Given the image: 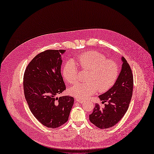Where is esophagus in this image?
Listing matches in <instances>:
<instances>
[{"label": "esophagus", "mask_w": 154, "mask_h": 154, "mask_svg": "<svg viewBox=\"0 0 154 154\" xmlns=\"http://www.w3.org/2000/svg\"><path fill=\"white\" fill-rule=\"evenodd\" d=\"M75 100L76 102H78V103H80V104H82L83 103H84V100H81V99H75Z\"/></svg>", "instance_id": "esophagus-1"}]
</instances>
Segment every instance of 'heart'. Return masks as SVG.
<instances>
[{"label":"heart","instance_id":"obj_1","mask_svg":"<svg viewBox=\"0 0 154 154\" xmlns=\"http://www.w3.org/2000/svg\"><path fill=\"white\" fill-rule=\"evenodd\" d=\"M77 62L82 69L90 70L87 82L79 83L69 89V93L77 99L83 100L89 98L98 91L106 92L112 87L119 75L118 63L108 60L99 52L92 51L79 55ZM79 70L75 61L68 60L63 67V76L70 84L78 80Z\"/></svg>","mask_w":154,"mask_h":154}]
</instances>
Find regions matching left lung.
<instances>
[{
    "mask_svg": "<svg viewBox=\"0 0 154 154\" xmlns=\"http://www.w3.org/2000/svg\"><path fill=\"white\" fill-rule=\"evenodd\" d=\"M121 60L122 64L116 82L108 91L98 96L102 103H107L104 108L95 104L93 112L89 115L90 121L99 129L114 126L128 109L133 90V76L125 58L122 57Z\"/></svg>",
    "mask_w": 154,
    "mask_h": 154,
    "instance_id": "8db88e82",
    "label": "left lung"
}]
</instances>
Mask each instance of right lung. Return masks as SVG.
<instances>
[{"instance_id":"add662e5","label":"right lung","mask_w":154,"mask_h":154,"mask_svg":"<svg viewBox=\"0 0 154 154\" xmlns=\"http://www.w3.org/2000/svg\"><path fill=\"white\" fill-rule=\"evenodd\" d=\"M66 50H46L36 55L25 69L24 94L35 117L46 128H59L68 120L74 104L71 96L57 95L66 90L61 75Z\"/></svg>"}]
</instances>
